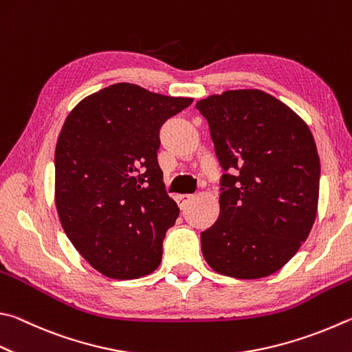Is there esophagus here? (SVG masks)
I'll return each instance as SVG.
<instances>
[{
  "instance_id": "34e87169",
  "label": "esophagus",
  "mask_w": 352,
  "mask_h": 352,
  "mask_svg": "<svg viewBox=\"0 0 352 352\" xmlns=\"http://www.w3.org/2000/svg\"><path fill=\"white\" fill-rule=\"evenodd\" d=\"M177 204H178V208L180 209H184L188 206V203L192 200V195H188V194H184V195H177Z\"/></svg>"
}]
</instances>
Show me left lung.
Wrapping results in <instances>:
<instances>
[{"instance_id": "1", "label": "left lung", "mask_w": 352, "mask_h": 352, "mask_svg": "<svg viewBox=\"0 0 352 352\" xmlns=\"http://www.w3.org/2000/svg\"><path fill=\"white\" fill-rule=\"evenodd\" d=\"M209 124L220 182V215L201 252L223 276L252 280L289 261L316 221L320 158L308 124L258 89L197 101Z\"/></svg>"}]
</instances>
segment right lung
<instances>
[{
    "label": "right lung",
    "instance_id": "obj_1",
    "mask_svg": "<svg viewBox=\"0 0 352 352\" xmlns=\"http://www.w3.org/2000/svg\"><path fill=\"white\" fill-rule=\"evenodd\" d=\"M192 101L117 82L67 115L55 149L56 212L76 251L103 276L140 278L162 261L180 209L157 162L160 127Z\"/></svg>",
    "mask_w": 352,
    "mask_h": 352
}]
</instances>
